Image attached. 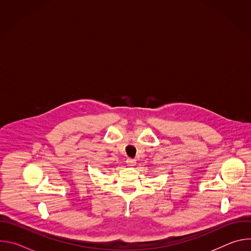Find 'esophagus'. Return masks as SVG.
Segmentation results:
<instances>
[{"label": "esophagus", "instance_id": "esophagus-1", "mask_svg": "<svg viewBox=\"0 0 251 251\" xmlns=\"http://www.w3.org/2000/svg\"><path fill=\"white\" fill-rule=\"evenodd\" d=\"M126 164H127L128 166H130V167H133V166H135V165H136V160L128 158V159H127V161H126Z\"/></svg>", "mask_w": 251, "mask_h": 251}]
</instances>
